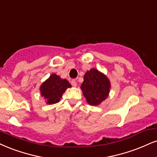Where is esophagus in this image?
<instances>
[{"label": "esophagus", "mask_w": 157, "mask_h": 157, "mask_svg": "<svg viewBox=\"0 0 157 157\" xmlns=\"http://www.w3.org/2000/svg\"><path fill=\"white\" fill-rule=\"evenodd\" d=\"M71 84H72V86H76V81H75V79H72V80L71 81Z\"/></svg>", "instance_id": "esophagus-1"}]
</instances>
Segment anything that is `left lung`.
Masks as SVG:
<instances>
[{
    "mask_svg": "<svg viewBox=\"0 0 157 157\" xmlns=\"http://www.w3.org/2000/svg\"><path fill=\"white\" fill-rule=\"evenodd\" d=\"M110 82L107 77L98 70L92 69L85 73L81 89L91 105H98L107 98L110 91Z\"/></svg>",
    "mask_w": 157,
    "mask_h": 157,
    "instance_id": "1",
    "label": "left lung"
}]
</instances>
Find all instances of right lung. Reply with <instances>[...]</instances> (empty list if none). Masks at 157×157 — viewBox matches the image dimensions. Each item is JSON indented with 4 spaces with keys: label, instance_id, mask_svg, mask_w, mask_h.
I'll use <instances>...</instances> for the list:
<instances>
[{
    "label": "right lung",
    "instance_id": "obj_1",
    "mask_svg": "<svg viewBox=\"0 0 157 157\" xmlns=\"http://www.w3.org/2000/svg\"><path fill=\"white\" fill-rule=\"evenodd\" d=\"M66 79H61L56 74H52L40 87L41 96L45 98L46 103L55 104L60 100L67 88L71 87Z\"/></svg>",
    "mask_w": 157,
    "mask_h": 157
}]
</instances>
